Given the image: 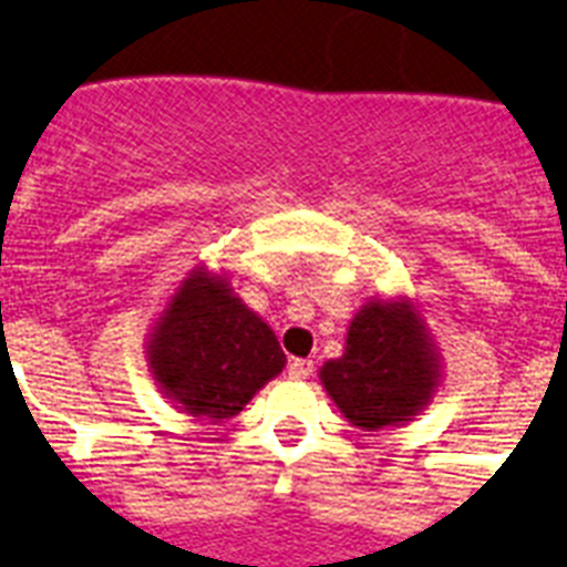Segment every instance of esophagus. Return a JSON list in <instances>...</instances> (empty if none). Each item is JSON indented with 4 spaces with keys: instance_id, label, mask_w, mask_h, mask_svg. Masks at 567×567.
Masks as SVG:
<instances>
[{
    "instance_id": "esophagus-1",
    "label": "esophagus",
    "mask_w": 567,
    "mask_h": 567,
    "mask_svg": "<svg viewBox=\"0 0 567 567\" xmlns=\"http://www.w3.org/2000/svg\"><path fill=\"white\" fill-rule=\"evenodd\" d=\"M311 372H315V363L306 361V358H293V361L288 363V375H291V379H297V381L308 379Z\"/></svg>"
}]
</instances>
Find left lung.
I'll list each match as a JSON object with an SVG mask.
<instances>
[{
	"instance_id": "left-lung-1",
	"label": "left lung",
	"mask_w": 567,
	"mask_h": 567,
	"mask_svg": "<svg viewBox=\"0 0 567 567\" xmlns=\"http://www.w3.org/2000/svg\"><path fill=\"white\" fill-rule=\"evenodd\" d=\"M443 381L440 352L408 297H375L347 331L343 355L320 367V384L361 431L411 422Z\"/></svg>"
}]
</instances>
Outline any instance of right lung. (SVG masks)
Listing matches in <instances>:
<instances>
[{
  "label": "right lung",
  "instance_id": "1",
  "mask_svg": "<svg viewBox=\"0 0 567 567\" xmlns=\"http://www.w3.org/2000/svg\"><path fill=\"white\" fill-rule=\"evenodd\" d=\"M148 372L179 411L224 422L285 370L274 329L233 291L227 274L188 270L148 338Z\"/></svg>",
  "mask_w": 567,
  "mask_h": 567
}]
</instances>
